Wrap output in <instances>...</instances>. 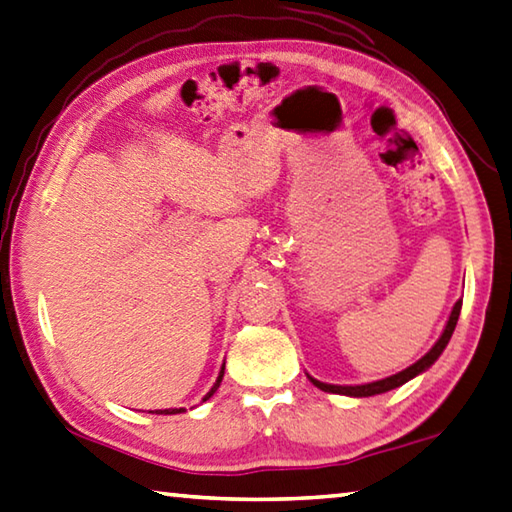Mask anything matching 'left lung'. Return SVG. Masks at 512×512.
<instances>
[{
    "label": "left lung",
    "instance_id": "obj_1",
    "mask_svg": "<svg viewBox=\"0 0 512 512\" xmlns=\"http://www.w3.org/2000/svg\"><path fill=\"white\" fill-rule=\"evenodd\" d=\"M459 313H461V300H459L457 304H454V309H452L450 318H448V324H445L441 338L434 342V347H432L430 351H427L421 360H416L414 365H410V367L403 369V371H398V374H394V376L383 378V380H374V383H365V385H327V383H320V380H315V378H311V376H309V380H311V383H313L315 387L322 389V392L342 394V396H356V398L385 394V392H389V389L401 387V385L407 383V380H412L414 376L423 374V371H425L427 367L434 365L436 358H439L441 353H443V349L448 347V342H450L452 333H454V327H457Z\"/></svg>",
    "mask_w": 512,
    "mask_h": 512
}]
</instances>
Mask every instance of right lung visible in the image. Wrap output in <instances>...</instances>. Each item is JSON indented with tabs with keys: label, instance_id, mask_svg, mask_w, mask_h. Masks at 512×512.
I'll use <instances>...</instances> for the list:
<instances>
[{
	"label": "right lung",
	"instance_id": "right-lung-1",
	"mask_svg": "<svg viewBox=\"0 0 512 512\" xmlns=\"http://www.w3.org/2000/svg\"><path fill=\"white\" fill-rule=\"evenodd\" d=\"M224 367H226V365H224ZM224 367H221V371H219V376H217V383L212 385V389H210V392H208L206 396H203V401H208V398L217 392V387L221 385V378H224ZM156 412H159V414H179V412H183V407H179V410H156Z\"/></svg>",
	"mask_w": 512,
	"mask_h": 512
}]
</instances>
